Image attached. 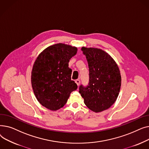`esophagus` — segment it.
<instances>
[{
    "mask_svg": "<svg viewBox=\"0 0 149 149\" xmlns=\"http://www.w3.org/2000/svg\"><path fill=\"white\" fill-rule=\"evenodd\" d=\"M75 83L77 84L78 86H79L80 85V80H75Z\"/></svg>",
    "mask_w": 149,
    "mask_h": 149,
    "instance_id": "esophagus-1",
    "label": "esophagus"
}]
</instances>
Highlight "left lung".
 Returning a JSON list of instances; mask_svg holds the SVG:
<instances>
[{
    "label": "left lung",
    "mask_w": 149,
    "mask_h": 149,
    "mask_svg": "<svg viewBox=\"0 0 149 149\" xmlns=\"http://www.w3.org/2000/svg\"><path fill=\"white\" fill-rule=\"evenodd\" d=\"M89 70L87 86L81 85L79 92L89 109L100 112L110 107L120 93L121 77L115 60L101 49L82 47Z\"/></svg>",
    "instance_id": "8db88e82"
}]
</instances>
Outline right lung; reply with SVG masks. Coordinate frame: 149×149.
I'll use <instances>...</instances> for the list:
<instances>
[{"label":"right lung","instance_id":"obj_1","mask_svg":"<svg viewBox=\"0 0 149 149\" xmlns=\"http://www.w3.org/2000/svg\"><path fill=\"white\" fill-rule=\"evenodd\" d=\"M76 47L57 43L44 49L36 60L31 72L34 95L43 106L57 111L66 103L70 93L77 89L71 80L70 59L77 54Z\"/></svg>","mask_w":149,"mask_h":149}]
</instances>
